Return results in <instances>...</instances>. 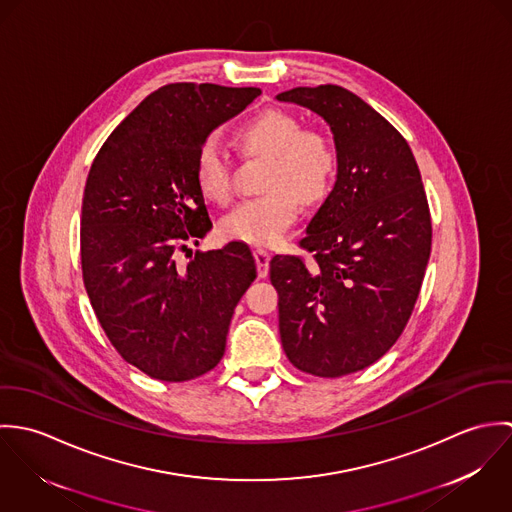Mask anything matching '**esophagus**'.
<instances>
[{
    "mask_svg": "<svg viewBox=\"0 0 512 512\" xmlns=\"http://www.w3.org/2000/svg\"><path fill=\"white\" fill-rule=\"evenodd\" d=\"M254 260L258 266V276L266 278L268 276V266H270V252L264 248H256L254 250Z\"/></svg>",
    "mask_w": 512,
    "mask_h": 512,
    "instance_id": "obj_1",
    "label": "esophagus"
}]
</instances>
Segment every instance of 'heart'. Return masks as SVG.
Masks as SVG:
<instances>
[{
	"label": "heart",
	"mask_w": 512,
	"mask_h": 512,
	"mask_svg": "<svg viewBox=\"0 0 512 512\" xmlns=\"http://www.w3.org/2000/svg\"><path fill=\"white\" fill-rule=\"evenodd\" d=\"M248 155L268 157L264 197L240 201L220 222L228 240L250 244L278 242L299 217L301 201H321L337 175V149L321 130H301V122L282 110H266L236 134ZM197 183L203 195L226 203L232 195V161L219 142L209 140L199 149Z\"/></svg>",
	"instance_id": "b5f03b06"
}]
</instances>
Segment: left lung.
<instances>
[{
    "label": "left lung",
    "mask_w": 512,
    "mask_h": 512,
    "mask_svg": "<svg viewBox=\"0 0 512 512\" xmlns=\"http://www.w3.org/2000/svg\"><path fill=\"white\" fill-rule=\"evenodd\" d=\"M331 128L337 181L299 246L274 256L282 347L303 372L337 378L376 363L404 331L426 274L432 220L412 149L365 100L335 84L276 96Z\"/></svg>",
    "instance_id": "1"
}]
</instances>
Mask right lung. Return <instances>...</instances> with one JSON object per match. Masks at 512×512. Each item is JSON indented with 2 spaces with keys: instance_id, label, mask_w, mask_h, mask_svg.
Listing matches in <instances>:
<instances>
[{
  "instance_id": "add662e5",
  "label": "right lung",
  "mask_w": 512,
  "mask_h": 512,
  "mask_svg": "<svg viewBox=\"0 0 512 512\" xmlns=\"http://www.w3.org/2000/svg\"><path fill=\"white\" fill-rule=\"evenodd\" d=\"M260 94L161 86L92 161L80 217L84 288L122 359L155 380H193L219 365L234 307L256 280L248 244L193 256L187 242L213 228L195 175L199 149Z\"/></svg>"
}]
</instances>
